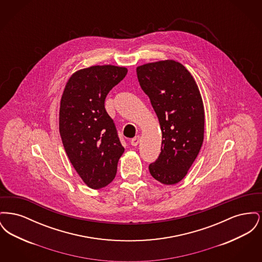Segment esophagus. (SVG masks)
I'll return each mask as SVG.
<instances>
[{
  "instance_id": "obj_1",
  "label": "esophagus",
  "mask_w": 262,
  "mask_h": 262,
  "mask_svg": "<svg viewBox=\"0 0 262 262\" xmlns=\"http://www.w3.org/2000/svg\"><path fill=\"white\" fill-rule=\"evenodd\" d=\"M139 140H140V137L137 136V137H134L132 140H130V143L133 146H137V144L139 143Z\"/></svg>"
}]
</instances>
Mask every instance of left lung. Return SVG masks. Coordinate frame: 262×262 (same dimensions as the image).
Wrapping results in <instances>:
<instances>
[{
    "label": "left lung",
    "instance_id": "left-lung-1",
    "mask_svg": "<svg viewBox=\"0 0 262 262\" xmlns=\"http://www.w3.org/2000/svg\"><path fill=\"white\" fill-rule=\"evenodd\" d=\"M137 75L162 130L161 152L150 164V174L164 185H174L185 178L203 142L200 89L187 69L172 60L137 67Z\"/></svg>",
    "mask_w": 262,
    "mask_h": 262
}]
</instances>
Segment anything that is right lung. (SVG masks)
Returning <instances> with one entry per match:
<instances>
[{
	"mask_svg": "<svg viewBox=\"0 0 262 262\" xmlns=\"http://www.w3.org/2000/svg\"><path fill=\"white\" fill-rule=\"evenodd\" d=\"M126 73L125 68L111 64L83 69L71 76L62 93L59 123L62 144L77 174L93 189L115 179L125 151L104 104Z\"/></svg>",
	"mask_w": 262,
	"mask_h": 262,
	"instance_id": "obj_1",
	"label": "right lung"
}]
</instances>
